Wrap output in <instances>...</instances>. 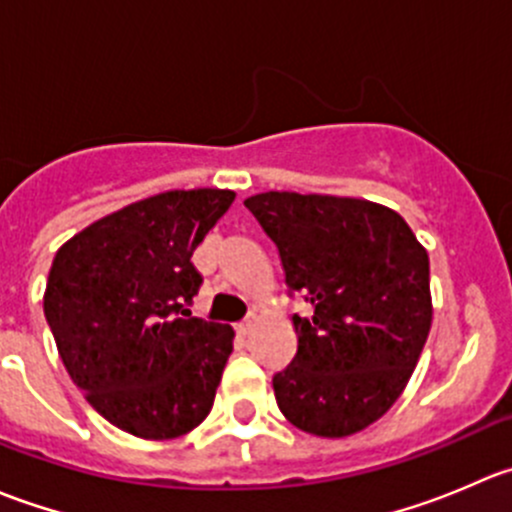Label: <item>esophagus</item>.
<instances>
[{"mask_svg":"<svg viewBox=\"0 0 512 512\" xmlns=\"http://www.w3.org/2000/svg\"><path fill=\"white\" fill-rule=\"evenodd\" d=\"M252 322H255V314H250V317H247V319H242V322H237V332H240V334H247V332H250V329H252Z\"/></svg>","mask_w":512,"mask_h":512,"instance_id":"obj_1","label":"esophagus"}]
</instances>
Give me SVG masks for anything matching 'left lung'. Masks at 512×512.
Wrapping results in <instances>:
<instances>
[{"mask_svg":"<svg viewBox=\"0 0 512 512\" xmlns=\"http://www.w3.org/2000/svg\"><path fill=\"white\" fill-rule=\"evenodd\" d=\"M280 250L297 354L272 376L292 426L342 438L379 421L409 384L431 329L428 255L394 210L359 198L270 193L245 200Z\"/></svg>","mask_w":512,"mask_h":512,"instance_id":"obj_1","label":"left lung"}]
</instances>
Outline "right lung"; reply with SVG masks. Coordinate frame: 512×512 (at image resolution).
I'll use <instances>...</instances> for the list:
<instances>
[{"label": "right lung", "mask_w": 512, "mask_h": 512, "mask_svg": "<svg viewBox=\"0 0 512 512\" xmlns=\"http://www.w3.org/2000/svg\"><path fill=\"white\" fill-rule=\"evenodd\" d=\"M232 190H168L71 237L51 262L44 314L71 381L113 426L148 441L205 421L232 327L190 317L203 275L195 247Z\"/></svg>", "instance_id": "right-lung-1"}]
</instances>
